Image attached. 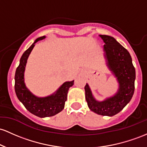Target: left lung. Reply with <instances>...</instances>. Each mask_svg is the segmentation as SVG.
I'll list each match as a JSON object with an SVG mask.
<instances>
[{"label":"left lung","mask_w":147,"mask_h":147,"mask_svg":"<svg viewBox=\"0 0 147 147\" xmlns=\"http://www.w3.org/2000/svg\"><path fill=\"white\" fill-rule=\"evenodd\" d=\"M100 37L105 44L103 46L108 66L117 79L119 88L114 96L103 101H97L92 96L89 85L85 86V99L89 108L98 115L112 117L121 111L130 102L135 90L136 69L128 51L116 39L108 35Z\"/></svg>","instance_id":"1"}]
</instances>
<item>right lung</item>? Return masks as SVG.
<instances>
[{
  "label": "right lung",
  "mask_w": 147,
  "mask_h": 147,
  "mask_svg": "<svg viewBox=\"0 0 147 147\" xmlns=\"http://www.w3.org/2000/svg\"><path fill=\"white\" fill-rule=\"evenodd\" d=\"M44 38L45 36L37 38L31 47L24 53L20 59L19 65L16 68L14 77V89L19 100L30 113L39 117H52L62 111L65 108L69 87H71L74 83V80L66 82L55 94L44 98L35 96L26 88L24 83V76L28 57L34 48V44Z\"/></svg>",
  "instance_id": "1"
}]
</instances>
